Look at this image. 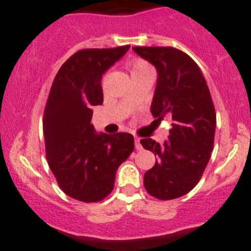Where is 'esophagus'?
Listing matches in <instances>:
<instances>
[{
	"mask_svg": "<svg viewBox=\"0 0 251 251\" xmlns=\"http://www.w3.org/2000/svg\"><path fill=\"white\" fill-rule=\"evenodd\" d=\"M135 149L136 150H141V149H143V146H141L140 144V139L139 138H135Z\"/></svg>",
	"mask_w": 251,
	"mask_h": 251,
	"instance_id": "obj_1",
	"label": "esophagus"
}]
</instances>
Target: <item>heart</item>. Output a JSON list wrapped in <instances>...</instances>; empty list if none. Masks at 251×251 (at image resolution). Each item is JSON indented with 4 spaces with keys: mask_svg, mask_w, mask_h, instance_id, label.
Instances as JSON below:
<instances>
[{
    "mask_svg": "<svg viewBox=\"0 0 251 251\" xmlns=\"http://www.w3.org/2000/svg\"><path fill=\"white\" fill-rule=\"evenodd\" d=\"M128 69L131 76L144 75V74H155V71L149 62L141 58H135L128 63Z\"/></svg>",
    "mask_w": 251,
    "mask_h": 251,
    "instance_id": "obj_1",
    "label": "heart"
}]
</instances>
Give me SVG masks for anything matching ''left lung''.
Returning <instances> with one entry per match:
<instances>
[{
  "label": "left lung",
  "mask_w": 251,
  "mask_h": 251,
  "mask_svg": "<svg viewBox=\"0 0 251 251\" xmlns=\"http://www.w3.org/2000/svg\"><path fill=\"white\" fill-rule=\"evenodd\" d=\"M157 69V84L151 103L156 121L172 118L163 144L141 139L144 149L157 156L144 176L151 197L172 200L189 193L201 178L213 149L216 111L206 80L194 59L175 47H133Z\"/></svg>",
  "instance_id": "left-lung-1"
}]
</instances>
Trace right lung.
I'll return each instance as SVG.
<instances>
[{"instance_id":"obj_1","label":"right lung","mask_w":251,"mask_h":251,"mask_svg":"<svg viewBox=\"0 0 251 251\" xmlns=\"http://www.w3.org/2000/svg\"><path fill=\"white\" fill-rule=\"evenodd\" d=\"M129 47L75 52L50 90L42 122L47 163L64 194L79 201L105 199L115 187L116 171L134 150L131 134H98L90 123L93 106L103 102L102 74Z\"/></svg>"}]
</instances>
